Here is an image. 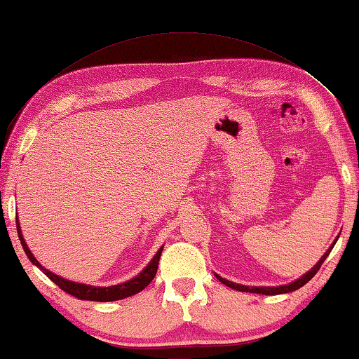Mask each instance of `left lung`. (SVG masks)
Returning a JSON list of instances; mask_svg holds the SVG:
<instances>
[{
    "mask_svg": "<svg viewBox=\"0 0 359 359\" xmlns=\"http://www.w3.org/2000/svg\"><path fill=\"white\" fill-rule=\"evenodd\" d=\"M334 244H336V241H334ZM334 244L330 247V250H327V252L323 255V257H321V259L318 261V263L312 267V271H309L306 276H302L301 278H297L296 282L290 283V285H283V287H247V285H239V283L229 282V280H226V278H222L220 276H217V278H218V280H220L222 283L226 285V287L233 288V290H238V291H245V293H259V294H282V293H290V291H294V290H297V288L304 287V285H306L315 274H317L318 269H320V266L323 264V261L326 259L327 255L331 253Z\"/></svg>",
    "mask_w": 359,
    "mask_h": 359,
    "instance_id": "1",
    "label": "left lung"
}]
</instances>
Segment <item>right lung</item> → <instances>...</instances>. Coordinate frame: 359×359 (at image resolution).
<instances>
[{
  "instance_id": "right-lung-1",
  "label": "right lung",
  "mask_w": 359,
  "mask_h": 359,
  "mask_svg": "<svg viewBox=\"0 0 359 359\" xmlns=\"http://www.w3.org/2000/svg\"><path fill=\"white\" fill-rule=\"evenodd\" d=\"M15 224H17V233H19V239L22 242V247L23 250H25L28 259L32 261L34 266H38L39 269L44 272V274L50 278V280L58 285L60 288L66 293L77 297V299H82V301H98V302H109V301H118V299H123V297H128L139 293V291H142L147 285L154 280V277L156 274V269H158V263H160V257H161V252H163V247L160 250L156 252V255L154 257V259L150 261L149 266L145 267V269L139 274L137 277L131 278V280L125 282V283H120V285H114V287H90V285H83V283H76V282H71V280H66V278H62L53 274V272L47 271L42 267L38 259L33 257V253L29 252L28 245L25 244V241H23V236H22V231L19 226V220H17L15 217Z\"/></svg>"
}]
</instances>
